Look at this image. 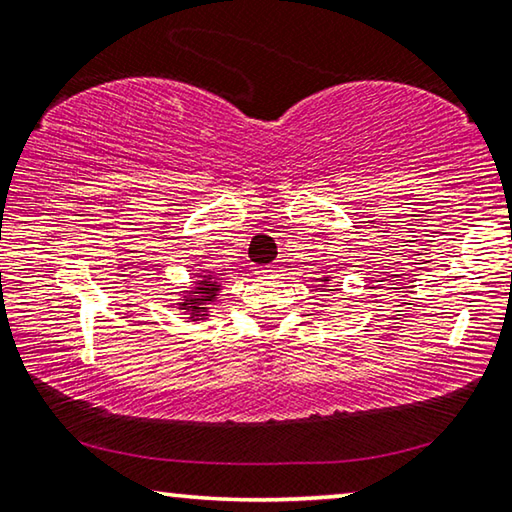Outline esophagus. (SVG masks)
I'll list each match as a JSON object with an SVG mask.
<instances>
[{"instance_id":"obj_1","label":"esophagus","mask_w":512,"mask_h":512,"mask_svg":"<svg viewBox=\"0 0 512 512\" xmlns=\"http://www.w3.org/2000/svg\"><path fill=\"white\" fill-rule=\"evenodd\" d=\"M277 271H280V266H275V264H273V266H266L262 273H268V275H273V273H277Z\"/></svg>"}]
</instances>
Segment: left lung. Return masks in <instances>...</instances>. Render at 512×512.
Masks as SVG:
<instances>
[{
  "label": "left lung",
  "instance_id": "obj_1",
  "mask_svg": "<svg viewBox=\"0 0 512 512\" xmlns=\"http://www.w3.org/2000/svg\"><path fill=\"white\" fill-rule=\"evenodd\" d=\"M325 282H327V280H325Z\"/></svg>",
  "mask_w": 512,
  "mask_h": 512
}]
</instances>
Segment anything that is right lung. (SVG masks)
<instances>
[{
	"mask_svg": "<svg viewBox=\"0 0 512 512\" xmlns=\"http://www.w3.org/2000/svg\"><path fill=\"white\" fill-rule=\"evenodd\" d=\"M216 291H219V282H214L210 275H205L203 280H198L194 296L185 298L183 307H189L187 311H192V318L205 316V314H203V311H205V302H210V300L216 296Z\"/></svg>",
	"mask_w": 512,
	"mask_h": 512,
	"instance_id": "add662e5",
	"label": "right lung"
}]
</instances>
